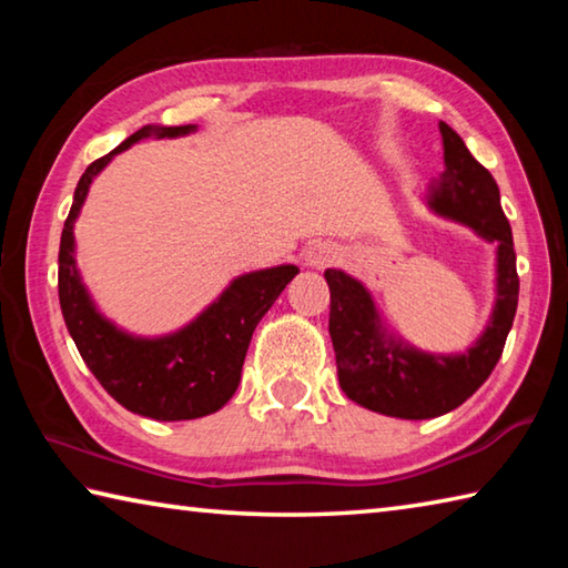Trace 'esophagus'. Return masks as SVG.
I'll return each instance as SVG.
<instances>
[{"mask_svg":"<svg viewBox=\"0 0 568 568\" xmlns=\"http://www.w3.org/2000/svg\"><path fill=\"white\" fill-rule=\"evenodd\" d=\"M338 257V250L331 243H315L305 250V263L311 267H325Z\"/></svg>","mask_w":568,"mask_h":568,"instance_id":"obj_1","label":"esophagus"}]
</instances>
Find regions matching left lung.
Segmentation results:
<instances>
[{"mask_svg":"<svg viewBox=\"0 0 568 568\" xmlns=\"http://www.w3.org/2000/svg\"><path fill=\"white\" fill-rule=\"evenodd\" d=\"M438 128L446 172L430 185L428 205L498 245V297L486 333L460 355L420 353L388 338L368 291L355 277L325 271L331 287L328 331L341 388L363 408L406 420L444 416L484 386L501 358L518 305L514 235L496 180L470 155L458 132L446 122Z\"/></svg>","mask_w":568,"mask_h":568,"instance_id":"left-lung-1","label":"left lung"}]
</instances>
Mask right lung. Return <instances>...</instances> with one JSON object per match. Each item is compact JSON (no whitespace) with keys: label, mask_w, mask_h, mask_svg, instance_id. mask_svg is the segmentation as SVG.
Here are the masks:
<instances>
[{"label":"right lung","mask_w":568,"mask_h":568,"mask_svg":"<svg viewBox=\"0 0 568 568\" xmlns=\"http://www.w3.org/2000/svg\"><path fill=\"white\" fill-rule=\"evenodd\" d=\"M192 130L195 124H180V128L148 124L130 134L110 155L94 160L77 182L74 203L64 220L60 240V283L57 285H60L67 331L77 351L100 386L120 406L155 420L200 418L220 410L233 398L255 325L297 275L295 265H277L271 271L240 275L187 328L155 341L132 338L94 311L77 273L72 235L92 178L132 142L150 134L178 138Z\"/></svg>","instance_id":"right-lung-1"}]
</instances>
